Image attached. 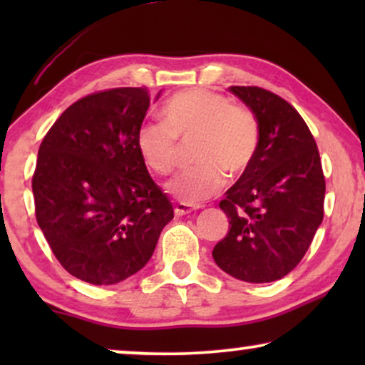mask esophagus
I'll return each mask as SVG.
<instances>
[{"instance_id": "34e87169", "label": "esophagus", "mask_w": 365, "mask_h": 365, "mask_svg": "<svg viewBox=\"0 0 365 365\" xmlns=\"http://www.w3.org/2000/svg\"><path fill=\"white\" fill-rule=\"evenodd\" d=\"M196 209H199V206H189V204L178 202L176 206H174V214H176V216H184V214L196 211Z\"/></svg>"}]
</instances>
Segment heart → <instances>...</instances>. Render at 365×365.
Returning a JSON list of instances; mask_svg holds the SVG:
<instances>
[{"label": "heart", "mask_w": 365, "mask_h": 365, "mask_svg": "<svg viewBox=\"0 0 365 365\" xmlns=\"http://www.w3.org/2000/svg\"><path fill=\"white\" fill-rule=\"evenodd\" d=\"M163 124H143L136 149L143 163L159 176L176 166L178 143H192V168L166 184V191L184 204L214 196L224 179L239 178L251 166L259 146V124L254 114L234 106L211 89H184L163 103Z\"/></svg>", "instance_id": "heart-1"}]
</instances>
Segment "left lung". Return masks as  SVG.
I'll use <instances>...</instances> for the list:
<instances>
[{"label": "left lung", "instance_id": "left-lung-1", "mask_svg": "<svg viewBox=\"0 0 365 365\" xmlns=\"http://www.w3.org/2000/svg\"><path fill=\"white\" fill-rule=\"evenodd\" d=\"M229 91L256 116L259 146L251 166L219 202L229 232L212 257L239 281L272 282L301 262L322 222L321 158L307 124L287 101L256 86Z\"/></svg>", "mask_w": 365, "mask_h": 365}]
</instances>
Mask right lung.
<instances>
[{"mask_svg":"<svg viewBox=\"0 0 365 365\" xmlns=\"http://www.w3.org/2000/svg\"><path fill=\"white\" fill-rule=\"evenodd\" d=\"M149 103L143 88L89 94L58 118L39 146L38 226L59 264L94 286L141 271L174 217L136 149Z\"/></svg>","mask_w":365,"mask_h":365,"instance_id":"1","label":"right lung"}]
</instances>
